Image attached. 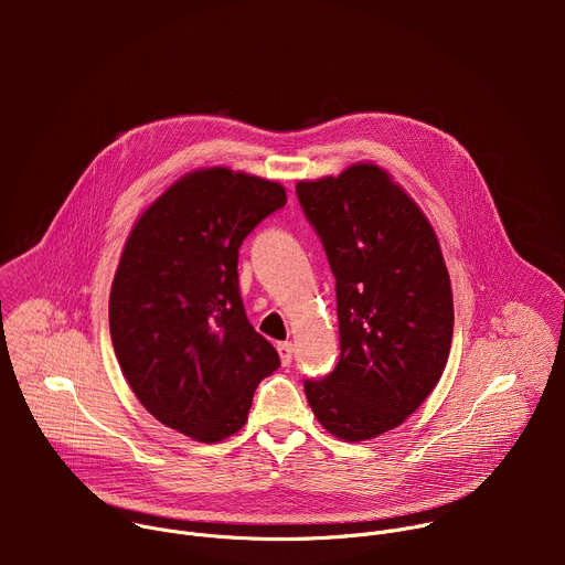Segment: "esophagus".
Masks as SVG:
<instances>
[{
	"mask_svg": "<svg viewBox=\"0 0 565 565\" xmlns=\"http://www.w3.org/2000/svg\"><path fill=\"white\" fill-rule=\"evenodd\" d=\"M277 351H279L281 364H284V366H288V364L292 362V353H295V349H292V342H279V344H277Z\"/></svg>",
	"mask_w": 565,
	"mask_h": 565,
	"instance_id": "esophagus-1",
	"label": "esophagus"
}]
</instances>
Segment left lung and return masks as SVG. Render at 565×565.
I'll list each match as a JSON object with an SVG mask.
<instances>
[{
  "label": "left lung",
  "instance_id": "1",
  "mask_svg": "<svg viewBox=\"0 0 565 565\" xmlns=\"http://www.w3.org/2000/svg\"><path fill=\"white\" fill-rule=\"evenodd\" d=\"M295 192L335 275L342 351L303 391L327 431L369 440L405 423L445 371L449 273L423 210L377 166L299 181Z\"/></svg>",
  "mask_w": 565,
  "mask_h": 565
}]
</instances>
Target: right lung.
Here are the masks:
<instances>
[{"instance_id": "right-lung-1", "label": "right lung", "mask_w": 565, "mask_h": 565, "mask_svg": "<svg viewBox=\"0 0 565 565\" xmlns=\"http://www.w3.org/2000/svg\"><path fill=\"white\" fill-rule=\"evenodd\" d=\"M286 190L227 168L196 170L136 221L109 295L118 364L163 425L218 443L248 420L257 384L279 369L246 317L238 248Z\"/></svg>"}]
</instances>
